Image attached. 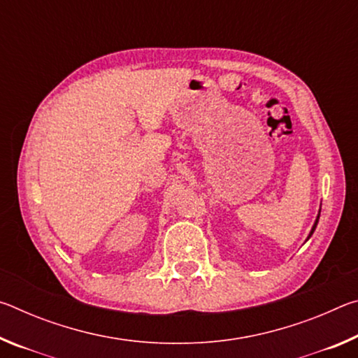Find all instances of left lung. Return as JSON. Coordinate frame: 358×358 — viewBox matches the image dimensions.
Wrapping results in <instances>:
<instances>
[{
  "instance_id": "left-lung-1",
  "label": "left lung",
  "mask_w": 358,
  "mask_h": 358,
  "mask_svg": "<svg viewBox=\"0 0 358 358\" xmlns=\"http://www.w3.org/2000/svg\"><path fill=\"white\" fill-rule=\"evenodd\" d=\"M319 216H320V211L317 213V217H316V221H314V224H313V227H311V232H310V235H308V238H306V241L310 240V237L311 235L314 234V230H316V227H317V222H319Z\"/></svg>"
}]
</instances>
